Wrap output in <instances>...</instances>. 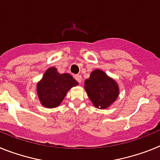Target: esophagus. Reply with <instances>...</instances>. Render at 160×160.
Segmentation results:
<instances>
[{
	"label": "esophagus",
	"instance_id": "34e87169",
	"mask_svg": "<svg viewBox=\"0 0 160 160\" xmlns=\"http://www.w3.org/2000/svg\"><path fill=\"white\" fill-rule=\"evenodd\" d=\"M74 78H75L76 81L78 82L79 83H81L82 80V76L80 75V74H75V75H74Z\"/></svg>",
	"mask_w": 160,
	"mask_h": 160
}]
</instances>
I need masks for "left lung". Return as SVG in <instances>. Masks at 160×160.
Masks as SVG:
<instances>
[{
	"label": "left lung",
	"instance_id": "left-lung-1",
	"mask_svg": "<svg viewBox=\"0 0 160 160\" xmlns=\"http://www.w3.org/2000/svg\"><path fill=\"white\" fill-rule=\"evenodd\" d=\"M84 88L94 107L100 109L110 107L119 94L116 82L101 70L91 72L90 78L85 81Z\"/></svg>",
	"mask_w": 160,
	"mask_h": 160
}]
</instances>
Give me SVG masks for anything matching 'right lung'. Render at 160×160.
Masks as SVG:
<instances>
[{
	"label": "right lung",
	"instance_id": "right-lung-1",
	"mask_svg": "<svg viewBox=\"0 0 160 160\" xmlns=\"http://www.w3.org/2000/svg\"><path fill=\"white\" fill-rule=\"evenodd\" d=\"M78 82L69 73L61 74L55 67L49 68L37 85L40 102L47 108L58 107L70 88Z\"/></svg>",
	"mask_w": 160,
	"mask_h": 160
}]
</instances>
